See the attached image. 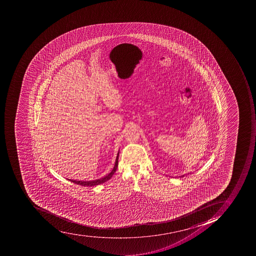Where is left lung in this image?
I'll return each instance as SVG.
<instances>
[{
	"mask_svg": "<svg viewBox=\"0 0 256 256\" xmlns=\"http://www.w3.org/2000/svg\"><path fill=\"white\" fill-rule=\"evenodd\" d=\"M180 177H184V176H180Z\"/></svg>",
	"mask_w": 256,
	"mask_h": 256,
	"instance_id": "1",
	"label": "left lung"
}]
</instances>
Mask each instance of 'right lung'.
<instances>
[{"label":"right lung","instance_id":"obj_1","mask_svg":"<svg viewBox=\"0 0 256 256\" xmlns=\"http://www.w3.org/2000/svg\"><path fill=\"white\" fill-rule=\"evenodd\" d=\"M118 156L119 151L117 154V158H116V161H115L114 166L113 170H111L110 173L108 174L105 177L101 178L98 180H92V181H76V180H68L72 182L74 184H78V185L83 186H94L99 185V184H104L106 182L110 180L112 176H114V174L116 172L117 170L118 165Z\"/></svg>","mask_w":256,"mask_h":256}]
</instances>
